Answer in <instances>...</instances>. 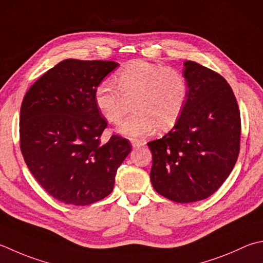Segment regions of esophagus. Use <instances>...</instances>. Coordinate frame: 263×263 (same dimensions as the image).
<instances>
[{"label": "esophagus", "instance_id": "34e87169", "mask_svg": "<svg viewBox=\"0 0 263 263\" xmlns=\"http://www.w3.org/2000/svg\"><path fill=\"white\" fill-rule=\"evenodd\" d=\"M131 145H132L133 148H140V147H142L143 145H145V142L140 141V140H137V139H132Z\"/></svg>", "mask_w": 263, "mask_h": 263}]
</instances>
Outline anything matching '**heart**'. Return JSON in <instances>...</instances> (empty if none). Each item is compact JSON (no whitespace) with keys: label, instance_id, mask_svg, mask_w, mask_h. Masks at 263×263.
<instances>
[{"label":"heart","instance_id":"heart-1","mask_svg":"<svg viewBox=\"0 0 263 263\" xmlns=\"http://www.w3.org/2000/svg\"><path fill=\"white\" fill-rule=\"evenodd\" d=\"M112 83L98 84L96 106L107 122L115 124L126 110L125 100L132 98L135 111L117 126V132L127 137H145L156 127L171 128L189 97L188 80L181 71L145 60L130 61L112 76Z\"/></svg>","mask_w":263,"mask_h":263}]
</instances>
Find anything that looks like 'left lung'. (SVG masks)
Instances as JSON below:
<instances>
[{"mask_svg":"<svg viewBox=\"0 0 263 263\" xmlns=\"http://www.w3.org/2000/svg\"><path fill=\"white\" fill-rule=\"evenodd\" d=\"M183 65L189 84L186 107L172 130L148 147L154 189L173 202L192 203L214 194L233 171L241 128L227 81L195 61Z\"/></svg>","mask_w":263,"mask_h":263,"instance_id":"8db88e82","label":"left lung"}]
</instances>
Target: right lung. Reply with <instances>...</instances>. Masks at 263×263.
<instances>
[{
    "label": "right lung",
    "mask_w": 263,
    "mask_h": 263,
    "mask_svg": "<svg viewBox=\"0 0 263 263\" xmlns=\"http://www.w3.org/2000/svg\"><path fill=\"white\" fill-rule=\"evenodd\" d=\"M116 67L114 61L66 59L24 97L20 151L37 182L60 202L83 206L108 196L131 152L125 138L100 140L107 121L96 106L95 91Z\"/></svg>",
    "instance_id": "1"
}]
</instances>
